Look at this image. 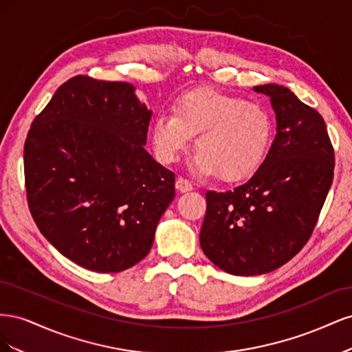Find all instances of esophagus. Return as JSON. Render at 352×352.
<instances>
[{
    "instance_id": "34e87169",
    "label": "esophagus",
    "mask_w": 352,
    "mask_h": 352,
    "mask_svg": "<svg viewBox=\"0 0 352 352\" xmlns=\"http://www.w3.org/2000/svg\"><path fill=\"white\" fill-rule=\"evenodd\" d=\"M176 189L179 190V192H190V190L194 189V186H192V184L189 182L188 179L177 177L176 179Z\"/></svg>"
}]
</instances>
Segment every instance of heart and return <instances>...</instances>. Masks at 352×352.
<instances>
[{"mask_svg":"<svg viewBox=\"0 0 352 352\" xmlns=\"http://www.w3.org/2000/svg\"><path fill=\"white\" fill-rule=\"evenodd\" d=\"M272 132L273 120L264 105L212 88H198L177 97L173 113L155 116L151 142L158 162L170 164L198 135V151L190 163L194 172L236 182L258 168Z\"/></svg>","mask_w":352,"mask_h":352,"instance_id":"obj_1","label":"heart"}]
</instances>
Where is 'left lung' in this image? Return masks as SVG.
Returning <instances> with one entry per match:
<instances>
[{"instance_id": "obj_1", "label": "left lung", "mask_w": 352, "mask_h": 352, "mask_svg": "<svg viewBox=\"0 0 352 352\" xmlns=\"http://www.w3.org/2000/svg\"><path fill=\"white\" fill-rule=\"evenodd\" d=\"M254 91L270 97L278 133L248 182L206 194L199 233L208 260L235 276L269 273L294 258L310 239L333 182V146L320 113L282 85Z\"/></svg>"}]
</instances>
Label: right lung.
Masks as SVG:
<instances>
[{
  "label": "right lung",
  "instance_id": "obj_1",
  "mask_svg": "<svg viewBox=\"0 0 352 352\" xmlns=\"http://www.w3.org/2000/svg\"><path fill=\"white\" fill-rule=\"evenodd\" d=\"M151 114L131 83L79 74L32 122L23 151L30 214L85 269L119 273L140 263L175 198V173L144 148Z\"/></svg>",
  "mask_w": 352,
  "mask_h": 352
}]
</instances>
